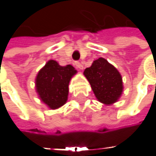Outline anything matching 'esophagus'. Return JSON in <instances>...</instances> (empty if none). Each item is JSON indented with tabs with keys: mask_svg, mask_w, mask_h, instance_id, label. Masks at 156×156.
<instances>
[{
	"mask_svg": "<svg viewBox=\"0 0 156 156\" xmlns=\"http://www.w3.org/2000/svg\"><path fill=\"white\" fill-rule=\"evenodd\" d=\"M75 65H76V67L79 69H83V65H82V63L81 62H79V61H76L75 62Z\"/></svg>",
	"mask_w": 156,
	"mask_h": 156,
	"instance_id": "1",
	"label": "esophagus"
}]
</instances>
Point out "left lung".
I'll list each match as a JSON object with an SVG mask.
<instances>
[{
	"label": "left lung",
	"instance_id": "obj_1",
	"mask_svg": "<svg viewBox=\"0 0 156 156\" xmlns=\"http://www.w3.org/2000/svg\"><path fill=\"white\" fill-rule=\"evenodd\" d=\"M84 75L90 83L96 98L103 104H113L121 96L122 77L107 59L99 58L95 60L91 67L85 69Z\"/></svg>",
	"mask_w": 156,
	"mask_h": 156
}]
</instances>
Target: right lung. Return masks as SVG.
Instances as JSON below:
<instances>
[{"instance_id": "1", "label": "right lung", "mask_w": 156, "mask_h": 156, "mask_svg": "<svg viewBox=\"0 0 156 156\" xmlns=\"http://www.w3.org/2000/svg\"><path fill=\"white\" fill-rule=\"evenodd\" d=\"M77 70L71 66H59L55 60H49L39 71L36 78L37 92L49 108L63 106L69 95V83Z\"/></svg>"}]
</instances>
